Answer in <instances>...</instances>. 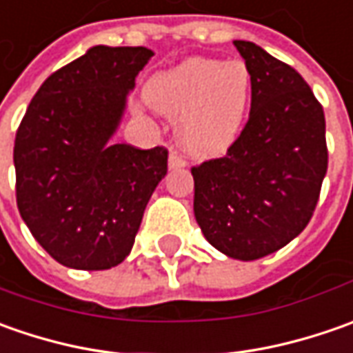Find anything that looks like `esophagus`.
Here are the masks:
<instances>
[{
    "label": "esophagus",
    "mask_w": 353,
    "mask_h": 353,
    "mask_svg": "<svg viewBox=\"0 0 353 353\" xmlns=\"http://www.w3.org/2000/svg\"><path fill=\"white\" fill-rule=\"evenodd\" d=\"M184 165H186V161H184L183 157L179 155V153H174V151H170V155H169L170 169H181V167H184Z\"/></svg>",
    "instance_id": "34e87169"
}]
</instances>
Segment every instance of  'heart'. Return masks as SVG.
Instances as JSON below:
<instances>
[{"instance_id": "1", "label": "heart", "mask_w": 353, "mask_h": 353, "mask_svg": "<svg viewBox=\"0 0 353 353\" xmlns=\"http://www.w3.org/2000/svg\"><path fill=\"white\" fill-rule=\"evenodd\" d=\"M145 100L157 112L176 117V139L188 153L218 155L243 129L251 72L243 61L186 59L153 76L145 86Z\"/></svg>"}]
</instances>
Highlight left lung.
I'll use <instances>...</instances> for the list:
<instances>
[{"label":"left lung","instance_id":"8db88e82","mask_svg":"<svg viewBox=\"0 0 353 353\" xmlns=\"http://www.w3.org/2000/svg\"><path fill=\"white\" fill-rule=\"evenodd\" d=\"M251 72L245 128L220 159L192 167L194 216L228 257L253 261L310 222L328 169L326 121L305 78L250 41H234Z\"/></svg>","mask_w":353,"mask_h":353}]
</instances>
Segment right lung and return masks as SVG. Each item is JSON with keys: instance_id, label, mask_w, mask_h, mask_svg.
I'll list each match as a JSON object with an SVG mask.
<instances>
[{"instance_id": "add662e5", "label": "right lung", "mask_w": 353, "mask_h": 353, "mask_svg": "<svg viewBox=\"0 0 353 353\" xmlns=\"http://www.w3.org/2000/svg\"><path fill=\"white\" fill-rule=\"evenodd\" d=\"M145 47H92L37 90L15 135V196L33 237L59 263L102 271L133 248L167 174L165 147L112 143Z\"/></svg>"}]
</instances>
